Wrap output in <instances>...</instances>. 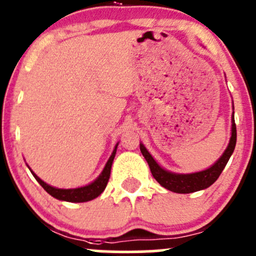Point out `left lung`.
<instances>
[{"label":"left lung","mask_w":256,"mask_h":256,"mask_svg":"<svg viewBox=\"0 0 256 256\" xmlns=\"http://www.w3.org/2000/svg\"><path fill=\"white\" fill-rule=\"evenodd\" d=\"M236 140V123H234V116H232L231 139H230L228 148L224 152L222 156H221L220 158L216 160V163L212 166L210 168L192 174H175L170 173V172H166L157 164L156 160L152 158V156L148 154V150L144 148L142 144L140 145V151H142L145 160H148V166H150V170L152 175H154V178L163 186V188H166V190L169 191L176 192V194H191V192L204 190V188H209V186L213 185V184L216 182L218 178L220 176L221 172L224 170L225 166L228 164L232 152L234 150Z\"/></svg>","instance_id":"1"}]
</instances>
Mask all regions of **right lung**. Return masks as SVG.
Segmentation results:
<instances>
[{
	"label": "right lung",
	"instance_id": "obj_1",
	"mask_svg": "<svg viewBox=\"0 0 256 256\" xmlns=\"http://www.w3.org/2000/svg\"><path fill=\"white\" fill-rule=\"evenodd\" d=\"M117 145H118V144H117ZM117 145H116V148H114L111 157L108 158V163H106L104 170H102V173L99 175V178H98L96 182H93L87 186H83V188H68V190H65V188H52V186L48 185V184L42 182V180L40 179V178L37 176L34 172H31V173H32L34 176H35V179L37 180V182H40V185H41L42 188L50 194V196L56 198V200H66V202H74V203L88 202V200H94V198H96L99 194H102V192L105 190L108 179H110L111 166H112L114 154H116Z\"/></svg>",
	"mask_w": 256,
	"mask_h": 256
}]
</instances>
